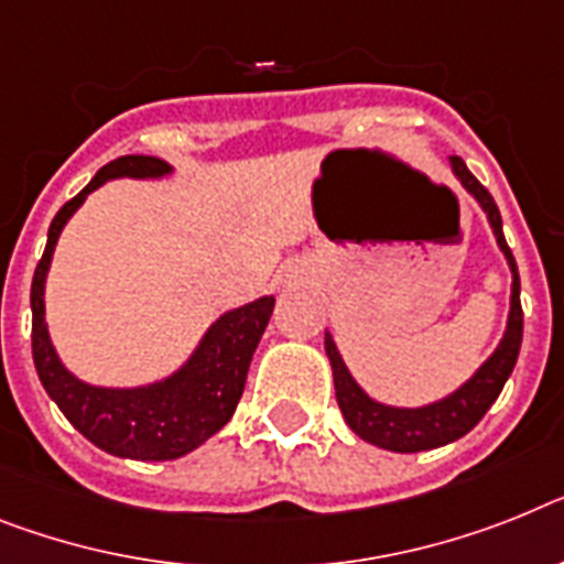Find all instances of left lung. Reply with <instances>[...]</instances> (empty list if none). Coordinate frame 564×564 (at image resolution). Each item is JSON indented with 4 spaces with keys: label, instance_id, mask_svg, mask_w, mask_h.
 Instances as JSON below:
<instances>
[{
    "label": "left lung",
    "instance_id": "left-lung-1",
    "mask_svg": "<svg viewBox=\"0 0 564 564\" xmlns=\"http://www.w3.org/2000/svg\"><path fill=\"white\" fill-rule=\"evenodd\" d=\"M453 172L462 180V186L481 203V209L487 212V220L494 226L496 243L505 252L513 272V292H510V315H508V329L505 338L496 347V352L487 358L479 367V372L458 387L453 395L435 401V404L419 406V410H404V406H387L372 401L361 387L355 384L349 376L347 364L340 358L338 347H335L333 335L326 333L324 347L333 364V378H335V399H338L340 413L347 419L355 435H361L364 442L384 447L392 453H419V451H433L442 444H451L470 433L485 413L494 406L499 399L501 387L510 378L519 358V347H522V301H519V269H516L513 252H510L505 231H501V215L499 206L494 203L490 192L481 186L479 180L473 177L470 169L465 165L462 158H451Z\"/></svg>",
    "mask_w": 564,
    "mask_h": 564
}]
</instances>
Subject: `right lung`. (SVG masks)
<instances>
[{"label":"right lung","mask_w":564,"mask_h":564,"mask_svg":"<svg viewBox=\"0 0 564 564\" xmlns=\"http://www.w3.org/2000/svg\"><path fill=\"white\" fill-rule=\"evenodd\" d=\"M172 165L160 158L126 154L102 165L77 197L56 212L48 229L45 254L36 263L31 283V347L33 364L56 406L99 451L140 462H169L192 453L224 427L246 387V372L272 315L274 297H258L254 304L226 312L203 335L183 370L172 378L134 390H106L83 384L70 376L51 347L45 326V274L51 267L56 238L68 217L83 206L94 188L111 177H163Z\"/></svg>","instance_id":"add662e5"}]
</instances>
